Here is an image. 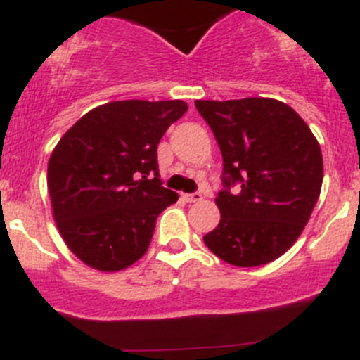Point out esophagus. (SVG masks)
Returning a JSON list of instances; mask_svg holds the SVG:
<instances>
[{"label":"esophagus","instance_id":"obj_1","mask_svg":"<svg viewBox=\"0 0 360 360\" xmlns=\"http://www.w3.org/2000/svg\"><path fill=\"white\" fill-rule=\"evenodd\" d=\"M181 198H184L187 202H198L201 201L202 195L199 194V192H194V194H181Z\"/></svg>","mask_w":360,"mask_h":360}]
</instances>
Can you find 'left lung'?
Returning a JSON list of instances; mask_svg holds the SVG:
<instances>
[{
	"label": "left lung",
	"mask_w": 360,
	"mask_h": 360,
	"mask_svg": "<svg viewBox=\"0 0 360 360\" xmlns=\"http://www.w3.org/2000/svg\"><path fill=\"white\" fill-rule=\"evenodd\" d=\"M224 159L226 188L215 198L219 226L206 247L240 268L285 254L308 224L323 179L322 150L308 124L273 98L195 99ZM240 183V195L229 187Z\"/></svg>",
	"instance_id": "8db88e82"
}]
</instances>
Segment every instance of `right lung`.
I'll list each match as a JSON object with an SVG mask.
<instances>
[{"label": "right lung", "mask_w": 360, "mask_h": 360, "mask_svg": "<svg viewBox=\"0 0 360 360\" xmlns=\"http://www.w3.org/2000/svg\"><path fill=\"white\" fill-rule=\"evenodd\" d=\"M187 108L181 99L110 101L56 145L47 169L52 215L85 266L122 271L148 250L159 213L179 199L159 180L158 145Z\"/></svg>", "instance_id": "right-lung-1"}]
</instances>
